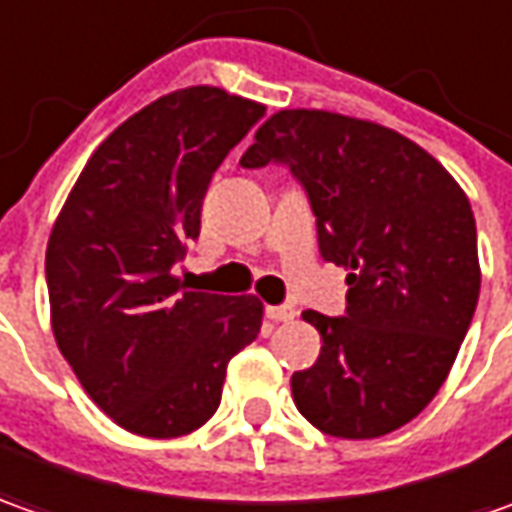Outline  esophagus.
Listing matches in <instances>:
<instances>
[{"label": "esophagus", "mask_w": 512, "mask_h": 512, "mask_svg": "<svg viewBox=\"0 0 512 512\" xmlns=\"http://www.w3.org/2000/svg\"><path fill=\"white\" fill-rule=\"evenodd\" d=\"M294 314L297 311L291 309V306H266V317L274 320V323H289V320H294Z\"/></svg>", "instance_id": "obj_1"}]
</instances>
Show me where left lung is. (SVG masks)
Here are the masks:
<instances>
[{
  "instance_id": "8db88e82",
  "label": "left lung",
  "mask_w": 512,
  "mask_h": 512,
  "mask_svg": "<svg viewBox=\"0 0 512 512\" xmlns=\"http://www.w3.org/2000/svg\"><path fill=\"white\" fill-rule=\"evenodd\" d=\"M240 164H286L348 277L343 317L306 311L323 348L291 394L314 428L374 439L442 388L479 300L476 221L462 186L411 138L326 110H280Z\"/></svg>"
}]
</instances>
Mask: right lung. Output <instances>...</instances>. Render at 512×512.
I'll use <instances>...</instances> for the list:
<instances>
[{
  "label": "right lung",
  "mask_w": 512,
  "mask_h": 512,
  "mask_svg": "<svg viewBox=\"0 0 512 512\" xmlns=\"http://www.w3.org/2000/svg\"><path fill=\"white\" fill-rule=\"evenodd\" d=\"M266 107L221 87L147 104L101 141L47 240L50 320L81 388L124 431L172 439L218 411L263 303L189 291L172 269L201 235L215 169Z\"/></svg>",
  "instance_id": "add662e5"
}]
</instances>
